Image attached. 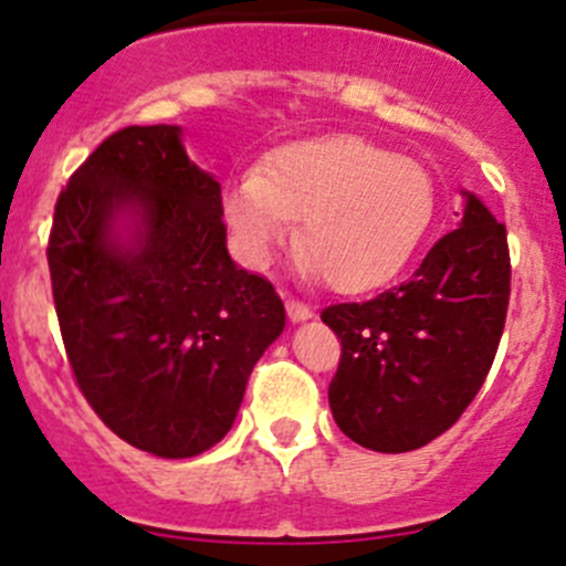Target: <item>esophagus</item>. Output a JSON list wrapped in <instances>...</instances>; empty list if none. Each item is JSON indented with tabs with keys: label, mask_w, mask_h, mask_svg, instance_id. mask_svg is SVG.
<instances>
[{
	"label": "esophagus",
	"mask_w": 566,
	"mask_h": 566,
	"mask_svg": "<svg viewBox=\"0 0 566 566\" xmlns=\"http://www.w3.org/2000/svg\"><path fill=\"white\" fill-rule=\"evenodd\" d=\"M312 315H315V312H312L304 301H295V298L287 301V317L293 319V323H304V319H310Z\"/></svg>",
	"instance_id": "34e87169"
}]
</instances>
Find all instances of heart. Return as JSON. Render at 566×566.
<instances>
[{
	"mask_svg": "<svg viewBox=\"0 0 566 566\" xmlns=\"http://www.w3.org/2000/svg\"><path fill=\"white\" fill-rule=\"evenodd\" d=\"M436 180L416 158L353 134L279 147L224 188L221 216L238 256L273 260L301 221L295 251L339 293H367L397 276L436 216Z\"/></svg>",
	"mask_w": 566,
	"mask_h": 566,
	"instance_id": "heart-1",
	"label": "heart"
}]
</instances>
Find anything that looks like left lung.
Masks as SVG:
<instances>
[{
  "mask_svg": "<svg viewBox=\"0 0 566 566\" xmlns=\"http://www.w3.org/2000/svg\"><path fill=\"white\" fill-rule=\"evenodd\" d=\"M462 197L458 230L427 251L413 276L319 315L342 339L331 413L373 452H413L447 432L493 367L510 306L506 227L476 193Z\"/></svg>",
  "mask_w": 566,
  "mask_h": 566,
  "instance_id": "8db88e82",
  "label": "left lung"
}]
</instances>
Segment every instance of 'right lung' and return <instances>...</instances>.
<instances>
[{
  "label": "right lung",
  "mask_w": 566,
  "mask_h": 566,
  "mask_svg": "<svg viewBox=\"0 0 566 566\" xmlns=\"http://www.w3.org/2000/svg\"><path fill=\"white\" fill-rule=\"evenodd\" d=\"M45 254L67 361L108 430L167 460L216 447L284 304L232 262L221 186L180 125L101 142L56 199Z\"/></svg>",
  "instance_id": "obj_1"
}]
</instances>
